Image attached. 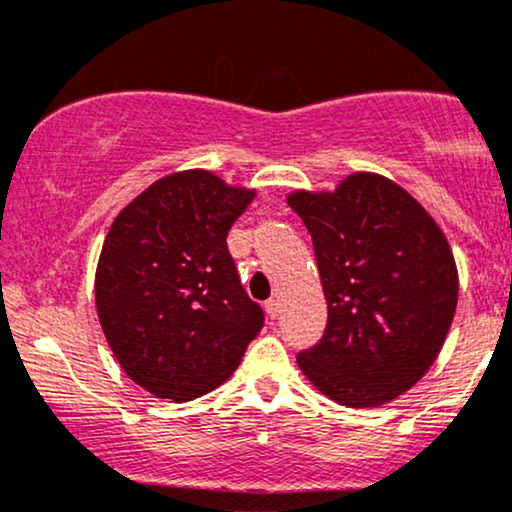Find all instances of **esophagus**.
<instances>
[{"instance_id":"1","label":"esophagus","mask_w":512,"mask_h":512,"mask_svg":"<svg viewBox=\"0 0 512 512\" xmlns=\"http://www.w3.org/2000/svg\"><path fill=\"white\" fill-rule=\"evenodd\" d=\"M264 310H267L269 320H276V317H279V313H281V305H279V301H276V298H269V301L264 303Z\"/></svg>"}]
</instances>
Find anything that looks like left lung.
Instances as JSON below:
<instances>
[{
    "label": "left lung",
    "mask_w": 512,
    "mask_h": 512,
    "mask_svg": "<svg viewBox=\"0 0 512 512\" xmlns=\"http://www.w3.org/2000/svg\"><path fill=\"white\" fill-rule=\"evenodd\" d=\"M313 238L327 330L298 354L305 378L351 409L407 392L440 354L457 267L433 216L397 182L354 173L332 192L286 197Z\"/></svg>",
    "instance_id": "1"
}]
</instances>
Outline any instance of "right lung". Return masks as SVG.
Listing matches in <instances>:
<instances>
[{
    "mask_svg": "<svg viewBox=\"0 0 512 512\" xmlns=\"http://www.w3.org/2000/svg\"><path fill=\"white\" fill-rule=\"evenodd\" d=\"M255 199L209 170L166 175L117 214L96 310L120 368L154 397L190 402L226 383L264 325L226 236Z\"/></svg>",
    "mask_w": 512,
    "mask_h": 512,
    "instance_id": "add662e5",
    "label": "right lung"
}]
</instances>
